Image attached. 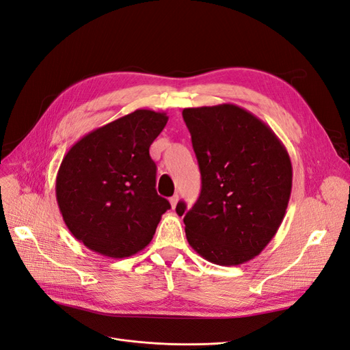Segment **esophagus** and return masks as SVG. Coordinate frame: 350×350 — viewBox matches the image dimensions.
I'll return each instance as SVG.
<instances>
[{"label":"esophagus","instance_id":"esophagus-1","mask_svg":"<svg viewBox=\"0 0 350 350\" xmlns=\"http://www.w3.org/2000/svg\"><path fill=\"white\" fill-rule=\"evenodd\" d=\"M178 200H179L178 194H175V196H172L171 198H169V203H171V207H172V208H175V207H176V203H178Z\"/></svg>","mask_w":350,"mask_h":350}]
</instances>
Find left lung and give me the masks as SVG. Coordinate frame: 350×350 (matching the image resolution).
Listing matches in <instances>:
<instances>
[{"label":"left lung","instance_id":"left-lung-1","mask_svg":"<svg viewBox=\"0 0 350 350\" xmlns=\"http://www.w3.org/2000/svg\"><path fill=\"white\" fill-rule=\"evenodd\" d=\"M201 172L191 210L179 201L191 248L219 266H239L267 247L292 191L291 157L279 137L234 103L185 108Z\"/></svg>","mask_w":350,"mask_h":350}]
</instances>
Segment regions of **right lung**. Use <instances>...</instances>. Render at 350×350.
Returning a JSON list of instances; mask_svg holds the SVG:
<instances>
[{
  "label": "right lung",
  "instance_id": "add662e5",
  "mask_svg": "<svg viewBox=\"0 0 350 350\" xmlns=\"http://www.w3.org/2000/svg\"><path fill=\"white\" fill-rule=\"evenodd\" d=\"M166 112L137 109L74 143L57 174L55 194L71 235L93 252L125 258L153 239L169 201L156 193L150 144Z\"/></svg>",
  "mask_w": 350,
  "mask_h": 350
}]
</instances>
